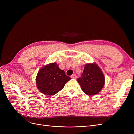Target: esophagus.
<instances>
[{"label": "esophagus", "mask_w": 134, "mask_h": 134, "mask_svg": "<svg viewBox=\"0 0 134 134\" xmlns=\"http://www.w3.org/2000/svg\"><path fill=\"white\" fill-rule=\"evenodd\" d=\"M71 78H72V79H76V75L75 74H73V75H72L71 76Z\"/></svg>", "instance_id": "34e87169"}]
</instances>
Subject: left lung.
Here are the masks:
<instances>
[{
    "instance_id": "left-lung-1",
    "label": "left lung",
    "mask_w": 134,
    "mask_h": 134,
    "mask_svg": "<svg viewBox=\"0 0 134 134\" xmlns=\"http://www.w3.org/2000/svg\"><path fill=\"white\" fill-rule=\"evenodd\" d=\"M76 80L80 84L82 90L88 96L98 94L105 83L104 74L96 63L86 64L81 77Z\"/></svg>"
}]
</instances>
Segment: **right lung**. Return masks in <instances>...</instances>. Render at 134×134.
<instances>
[{"mask_svg":"<svg viewBox=\"0 0 134 134\" xmlns=\"http://www.w3.org/2000/svg\"><path fill=\"white\" fill-rule=\"evenodd\" d=\"M71 79L56 63H51L42 68L36 76V85L41 92L53 96L61 90L66 82Z\"/></svg>","mask_w":134,"mask_h":134,"instance_id":"add662e5","label":"right lung"}]
</instances>
